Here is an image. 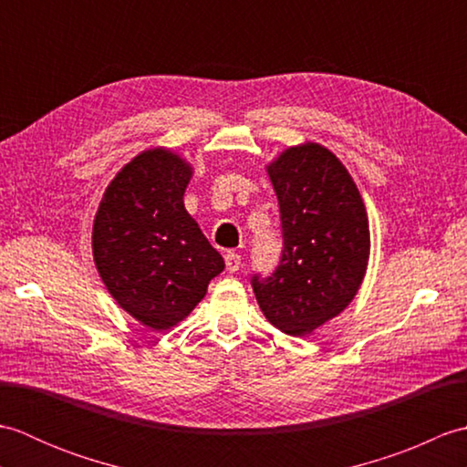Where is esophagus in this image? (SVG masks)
Returning a JSON list of instances; mask_svg holds the SVG:
<instances>
[{"mask_svg": "<svg viewBox=\"0 0 467 467\" xmlns=\"http://www.w3.org/2000/svg\"><path fill=\"white\" fill-rule=\"evenodd\" d=\"M224 265H226V271H228V273H236V271L241 269V265H243L241 254L228 251V253L224 254Z\"/></svg>", "mask_w": 467, "mask_h": 467, "instance_id": "1", "label": "esophagus"}]
</instances>
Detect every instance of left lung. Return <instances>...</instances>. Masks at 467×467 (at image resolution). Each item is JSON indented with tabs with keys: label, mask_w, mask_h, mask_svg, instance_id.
<instances>
[{
	"label": "left lung",
	"mask_w": 467,
	"mask_h": 467,
	"mask_svg": "<svg viewBox=\"0 0 467 467\" xmlns=\"http://www.w3.org/2000/svg\"><path fill=\"white\" fill-rule=\"evenodd\" d=\"M281 213L279 266L251 285L276 329L301 337L353 301L369 259V223L353 178L319 144L295 146L269 166Z\"/></svg>",
	"instance_id": "obj_1"
}]
</instances>
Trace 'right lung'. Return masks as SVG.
Returning a JSON list of instances; mask_svg holds the SVG:
<instances>
[{
    "mask_svg": "<svg viewBox=\"0 0 467 467\" xmlns=\"http://www.w3.org/2000/svg\"><path fill=\"white\" fill-rule=\"evenodd\" d=\"M191 174L172 152H142L116 174L96 213L98 273L118 305L154 331L182 321L224 269L184 208Z\"/></svg>",
    "mask_w": 467,
    "mask_h": 467,
    "instance_id": "obj_1",
    "label": "right lung"
}]
</instances>
